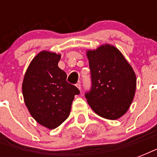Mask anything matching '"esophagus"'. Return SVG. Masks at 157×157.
Returning <instances> with one entry per match:
<instances>
[{"mask_svg":"<svg viewBox=\"0 0 157 157\" xmlns=\"http://www.w3.org/2000/svg\"><path fill=\"white\" fill-rule=\"evenodd\" d=\"M76 87L79 89V90H81V84L80 83V82H78V83L76 84Z\"/></svg>","mask_w":157,"mask_h":157,"instance_id":"esophagus-1","label":"esophagus"}]
</instances>
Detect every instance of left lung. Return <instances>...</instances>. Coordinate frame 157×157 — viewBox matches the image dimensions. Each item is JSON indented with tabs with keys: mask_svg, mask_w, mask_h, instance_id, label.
I'll use <instances>...</instances> for the list:
<instances>
[{
	"mask_svg": "<svg viewBox=\"0 0 157 157\" xmlns=\"http://www.w3.org/2000/svg\"><path fill=\"white\" fill-rule=\"evenodd\" d=\"M91 87L85 93L95 113L117 120L129 109L136 89V76L122 54L114 46L102 45L88 51Z\"/></svg>",
	"mask_w": 157,
	"mask_h": 157,
	"instance_id": "1",
	"label": "left lung"
}]
</instances>
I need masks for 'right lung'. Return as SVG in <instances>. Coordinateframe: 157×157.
I'll use <instances>...</instances> for the list:
<instances>
[{
  "label": "right lung",
  "mask_w": 157,
  "mask_h": 157,
  "mask_svg": "<svg viewBox=\"0 0 157 157\" xmlns=\"http://www.w3.org/2000/svg\"><path fill=\"white\" fill-rule=\"evenodd\" d=\"M60 55L42 51L33 59L23 82V95L36 121L53 129L68 117L74 96L80 94L58 67Z\"/></svg>",
  "instance_id": "right-lung-1"
}]
</instances>
